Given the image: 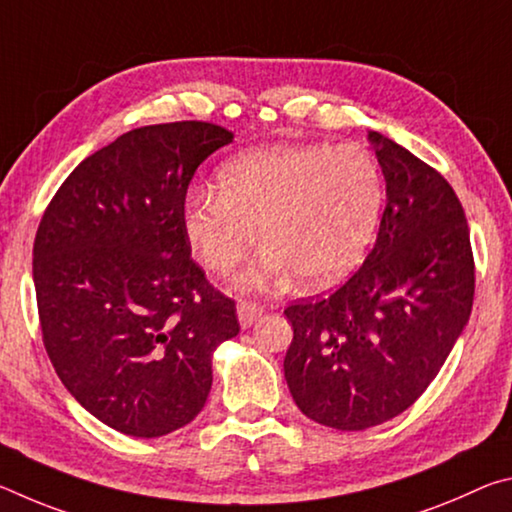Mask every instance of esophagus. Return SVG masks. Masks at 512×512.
<instances>
[{
    "instance_id": "34e87169",
    "label": "esophagus",
    "mask_w": 512,
    "mask_h": 512,
    "mask_svg": "<svg viewBox=\"0 0 512 512\" xmlns=\"http://www.w3.org/2000/svg\"><path fill=\"white\" fill-rule=\"evenodd\" d=\"M237 314H239L241 327H250L253 323H257V318H262L264 307L257 305V302H253V300H239Z\"/></svg>"
}]
</instances>
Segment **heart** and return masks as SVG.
I'll use <instances>...</instances> for the list:
<instances>
[{
    "instance_id": "b5f03b06",
    "label": "heart",
    "mask_w": 512,
    "mask_h": 512,
    "mask_svg": "<svg viewBox=\"0 0 512 512\" xmlns=\"http://www.w3.org/2000/svg\"><path fill=\"white\" fill-rule=\"evenodd\" d=\"M219 192L196 189L185 203L189 246L207 271L228 275L266 244L239 275L264 289L296 271L323 287L352 273L375 241L384 210L379 164L357 144H275L248 151L219 171Z\"/></svg>"
}]
</instances>
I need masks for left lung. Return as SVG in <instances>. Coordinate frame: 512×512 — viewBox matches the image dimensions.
Returning <instances> with one entry per match:
<instances>
[{
	"mask_svg": "<svg viewBox=\"0 0 512 512\" xmlns=\"http://www.w3.org/2000/svg\"><path fill=\"white\" fill-rule=\"evenodd\" d=\"M386 178L375 246L345 284L284 314V377L318 424L361 431L427 391L470 318L474 255L452 185L404 146L368 133Z\"/></svg>",
	"mask_w": 512,
	"mask_h": 512,
	"instance_id": "obj_1",
	"label": "left lung"
}]
</instances>
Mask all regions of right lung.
<instances>
[{
    "label": "right lung",
    "instance_id": "1",
    "mask_svg": "<svg viewBox=\"0 0 512 512\" xmlns=\"http://www.w3.org/2000/svg\"><path fill=\"white\" fill-rule=\"evenodd\" d=\"M207 121L128 131L76 167L33 244L42 343L94 418L137 438L192 422L235 300L192 259L183 214L198 164L232 142Z\"/></svg>",
    "mask_w": 512,
    "mask_h": 512
}]
</instances>
